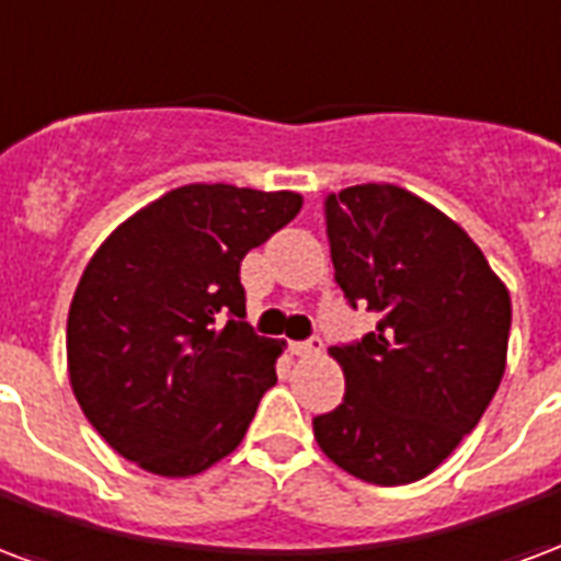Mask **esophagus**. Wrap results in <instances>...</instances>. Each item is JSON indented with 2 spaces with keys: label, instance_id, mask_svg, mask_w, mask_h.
<instances>
[{
  "label": "esophagus",
  "instance_id": "obj_1",
  "mask_svg": "<svg viewBox=\"0 0 561 561\" xmlns=\"http://www.w3.org/2000/svg\"><path fill=\"white\" fill-rule=\"evenodd\" d=\"M321 339H309V342H288V354L291 356H312L321 354Z\"/></svg>",
  "mask_w": 561,
  "mask_h": 561
}]
</instances>
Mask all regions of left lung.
Returning a JSON list of instances; mask_svg holds the SVG:
<instances>
[{
  "label": "left lung",
  "mask_w": 561,
  "mask_h": 561,
  "mask_svg": "<svg viewBox=\"0 0 561 561\" xmlns=\"http://www.w3.org/2000/svg\"><path fill=\"white\" fill-rule=\"evenodd\" d=\"M335 282L375 333L335 344L342 404L312 419L323 455L371 484H410L479 425L505 371L512 300L470 234L392 184L323 198Z\"/></svg>",
  "instance_id": "left-lung-1"
}]
</instances>
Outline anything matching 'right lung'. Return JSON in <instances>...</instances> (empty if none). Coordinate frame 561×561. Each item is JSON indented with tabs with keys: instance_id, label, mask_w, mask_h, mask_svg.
I'll use <instances>...</instances> for the list:
<instances>
[{
	"instance_id": "1",
	"label": "right lung",
	"mask_w": 561,
	"mask_h": 561,
	"mask_svg": "<svg viewBox=\"0 0 561 561\" xmlns=\"http://www.w3.org/2000/svg\"><path fill=\"white\" fill-rule=\"evenodd\" d=\"M300 207L288 190L178 186L94 252L68 312V371L122 458L184 479L238 449L282 354L247 323L240 261Z\"/></svg>"
}]
</instances>
